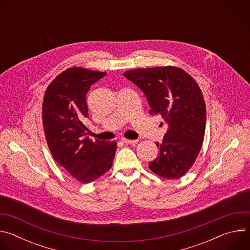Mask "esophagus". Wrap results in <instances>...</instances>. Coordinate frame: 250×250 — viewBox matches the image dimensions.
Here are the masks:
<instances>
[{
  "mask_svg": "<svg viewBox=\"0 0 250 250\" xmlns=\"http://www.w3.org/2000/svg\"><path fill=\"white\" fill-rule=\"evenodd\" d=\"M124 144H125V145H133V144H137V141L138 140H131V139H126V138H124L123 140H122Z\"/></svg>",
  "mask_w": 250,
  "mask_h": 250,
  "instance_id": "1",
  "label": "esophagus"
}]
</instances>
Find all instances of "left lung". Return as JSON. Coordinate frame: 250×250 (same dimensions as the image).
<instances>
[{"label": "left lung", "mask_w": 250, "mask_h": 250, "mask_svg": "<svg viewBox=\"0 0 250 250\" xmlns=\"http://www.w3.org/2000/svg\"><path fill=\"white\" fill-rule=\"evenodd\" d=\"M124 75L145 93L149 114L159 115L168 129L149 169L165 179H178L193 166L205 136L206 104L196 80L179 67L125 71Z\"/></svg>", "instance_id": "8db88e82"}]
</instances>
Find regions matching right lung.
<instances>
[{"instance_id": "right-lung-1", "label": "right lung", "mask_w": 250, "mask_h": 250, "mask_svg": "<svg viewBox=\"0 0 250 250\" xmlns=\"http://www.w3.org/2000/svg\"><path fill=\"white\" fill-rule=\"evenodd\" d=\"M106 73L71 67L48 85L42 103V125L54 160L83 184L108 172L117 150L116 141H93L83 121L88 118L86 94Z\"/></svg>"}]
</instances>
